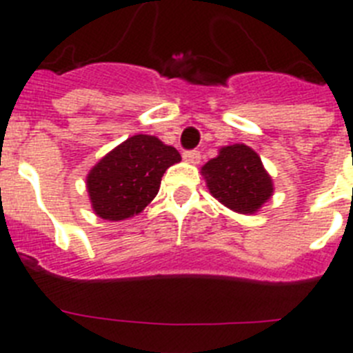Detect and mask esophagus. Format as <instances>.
Segmentation results:
<instances>
[{
	"label": "esophagus",
	"mask_w": 353,
	"mask_h": 353,
	"mask_svg": "<svg viewBox=\"0 0 353 353\" xmlns=\"http://www.w3.org/2000/svg\"><path fill=\"white\" fill-rule=\"evenodd\" d=\"M199 159H201V155H199L198 150H189V152H183V161L189 162V164H199Z\"/></svg>",
	"instance_id": "1"
}]
</instances>
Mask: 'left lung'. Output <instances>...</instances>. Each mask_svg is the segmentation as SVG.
<instances>
[{
	"label": "left lung",
	"mask_w": 353,
	"mask_h": 353,
	"mask_svg": "<svg viewBox=\"0 0 353 353\" xmlns=\"http://www.w3.org/2000/svg\"><path fill=\"white\" fill-rule=\"evenodd\" d=\"M208 191L236 214H256L274 194V182L260 155L244 143L223 146L201 168Z\"/></svg>",
	"instance_id": "8db88e82"
}]
</instances>
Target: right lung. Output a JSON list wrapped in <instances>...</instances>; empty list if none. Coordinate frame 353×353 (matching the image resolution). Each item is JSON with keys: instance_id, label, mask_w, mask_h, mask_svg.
<instances>
[{"instance_id": "add662e5", "label": "right lung", "mask_w": 353, "mask_h": 353, "mask_svg": "<svg viewBox=\"0 0 353 353\" xmlns=\"http://www.w3.org/2000/svg\"><path fill=\"white\" fill-rule=\"evenodd\" d=\"M180 161L176 148L155 136H130L88 171L86 191L95 215L125 221L141 214L157 196L162 174Z\"/></svg>"}]
</instances>
